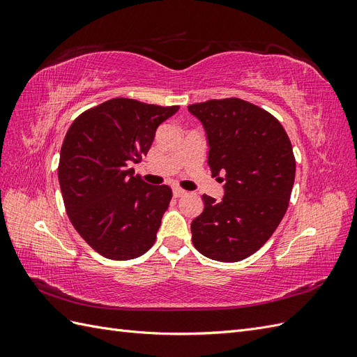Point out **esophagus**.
Masks as SVG:
<instances>
[{
	"instance_id": "1",
	"label": "esophagus",
	"mask_w": 357,
	"mask_h": 357,
	"mask_svg": "<svg viewBox=\"0 0 357 357\" xmlns=\"http://www.w3.org/2000/svg\"><path fill=\"white\" fill-rule=\"evenodd\" d=\"M172 195H174L176 198H180L183 195H186V190L181 189V188H174V189H172Z\"/></svg>"
}]
</instances>
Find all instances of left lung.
Returning a JSON list of instances; mask_svg holds the SVG:
<instances>
[{"mask_svg":"<svg viewBox=\"0 0 357 357\" xmlns=\"http://www.w3.org/2000/svg\"><path fill=\"white\" fill-rule=\"evenodd\" d=\"M189 112L208 138L211 176L225 197L202 195L204 211L192 222V243L213 261L240 262L274 234L289 207L296 162L277 119L240 98L192 104Z\"/></svg>","mask_w":357,"mask_h":357,"instance_id":"8db88e82","label":"left lung"}]
</instances>
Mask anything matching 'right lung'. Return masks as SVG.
Segmentation results:
<instances>
[{
    "mask_svg": "<svg viewBox=\"0 0 357 357\" xmlns=\"http://www.w3.org/2000/svg\"><path fill=\"white\" fill-rule=\"evenodd\" d=\"M178 110L113 98L83 112L71 123L58 167L63 205L73 226L95 252L113 261L144 255L155 244L169 186L134 176L158 126Z\"/></svg>",
    "mask_w": 357,
    "mask_h": 357,
    "instance_id": "right-lung-1",
    "label": "right lung"
}]
</instances>
